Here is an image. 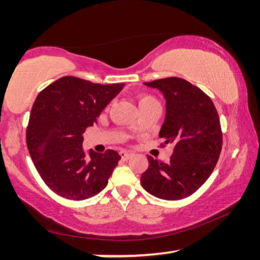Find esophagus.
<instances>
[{"mask_svg":"<svg viewBox=\"0 0 260 260\" xmlns=\"http://www.w3.org/2000/svg\"><path fill=\"white\" fill-rule=\"evenodd\" d=\"M120 156H121L122 159L127 160V159H129V158L132 157V153L127 152V151H120Z\"/></svg>","mask_w":260,"mask_h":260,"instance_id":"obj_1","label":"esophagus"}]
</instances>
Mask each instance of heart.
<instances>
[{
  "label": "heart",
  "instance_id": "1",
  "mask_svg": "<svg viewBox=\"0 0 260 260\" xmlns=\"http://www.w3.org/2000/svg\"><path fill=\"white\" fill-rule=\"evenodd\" d=\"M138 101H139L140 108L148 107V105H151V104H159V102H158V100L155 98V96L149 95V94H139Z\"/></svg>",
  "mask_w": 260,
  "mask_h": 260
}]
</instances>
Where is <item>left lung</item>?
Instances as JSON below:
<instances>
[{
  "mask_svg": "<svg viewBox=\"0 0 260 260\" xmlns=\"http://www.w3.org/2000/svg\"><path fill=\"white\" fill-rule=\"evenodd\" d=\"M159 89L166 100V116L160 146L173 144L169 162L148 156L149 166L141 184L161 200L178 201L192 195L209 179L222 148V132L217 109L199 87L170 77L144 82Z\"/></svg>",
  "mask_w": 260,
  "mask_h": 260,
  "instance_id": "left-lung-1",
  "label": "left lung"
}]
</instances>
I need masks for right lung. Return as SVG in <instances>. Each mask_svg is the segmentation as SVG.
<instances>
[{
  "instance_id": "obj_1",
  "label": "right lung",
  "mask_w": 260,
  "mask_h": 260,
  "mask_svg": "<svg viewBox=\"0 0 260 260\" xmlns=\"http://www.w3.org/2000/svg\"><path fill=\"white\" fill-rule=\"evenodd\" d=\"M122 87L124 83L101 85L67 76L39 93L30 110L26 143L35 169L57 195L82 201L107 187L121 157L111 149L86 152L82 134L98 122Z\"/></svg>"
}]
</instances>
